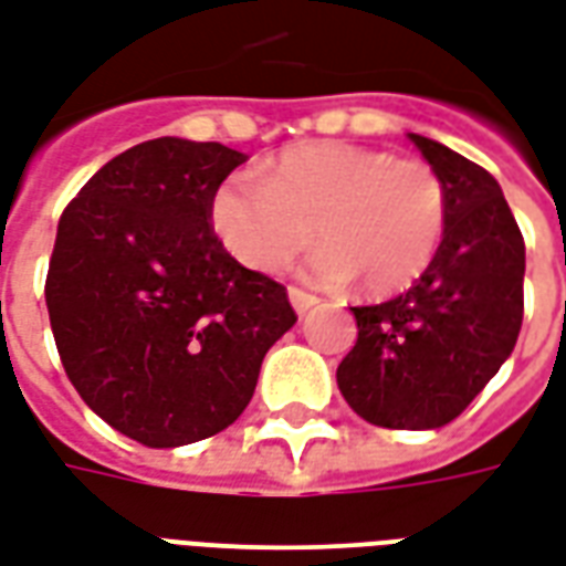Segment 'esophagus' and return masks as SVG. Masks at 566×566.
Segmentation results:
<instances>
[{
  "label": "esophagus",
  "mask_w": 566,
  "mask_h": 566,
  "mask_svg": "<svg viewBox=\"0 0 566 566\" xmlns=\"http://www.w3.org/2000/svg\"><path fill=\"white\" fill-rule=\"evenodd\" d=\"M287 300H291V305H294L296 315H305L308 308H315L317 305V296L305 294V291H300V287H287Z\"/></svg>",
  "instance_id": "1"
}]
</instances>
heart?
Returning a JSON list of instances; mask_svg holds the SVG:
<instances>
[{
  "instance_id": "1",
  "label": "heart",
  "mask_w": 566,
  "mask_h": 566,
  "mask_svg": "<svg viewBox=\"0 0 566 566\" xmlns=\"http://www.w3.org/2000/svg\"><path fill=\"white\" fill-rule=\"evenodd\" d=\"M224 249L251 270L279 272L315 240L305 275L324 287L363 279L368 294L411 287L447 230V188L432 165L384 149L317 140L266 165L261 179L230 177L209 203Z\"/></svg>"
}]
</instances>
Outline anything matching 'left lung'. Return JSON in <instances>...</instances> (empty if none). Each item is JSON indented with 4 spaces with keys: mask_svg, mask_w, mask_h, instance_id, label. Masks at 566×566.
<instances>
[{
    "mask_svg": "<svg viewBox=\"0 0 566 566\" xmlns=\"http://www.w3.org/2000/svg\"><path fill=\"white\" fill-rule=\"evenodd\" d=\"M447 188V230L413 287L354 305L357 345L338 363L345 401L380 429H441L516 347L525 242L497 179L450 146L408 134Z\"/></svg>",
    "mask_w": 566,
    "mask_h": 566,
    "instance_id": "1",
    "label": "left lung"
}]
</instances>
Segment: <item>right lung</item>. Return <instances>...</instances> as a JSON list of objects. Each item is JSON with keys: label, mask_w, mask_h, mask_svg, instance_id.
Instances as JSON below:
<instances>
[{"label": "right lung", "mask_w": 566, "mask_h": 566, "mask_svg": "<svg viewBox=\"0 0 566 566\" xmlns=\"http://www.w3.org/2000/svg\"><path fill=\"white\" fill-rule=\"evenodd\" d=\"M249 155L155 137L111 158L60 219L48 312L81 399L146 447L219 434L296 324L282 284L233 261L209 203Z\"/></svg>", "instance_id": "right-lung-1"}]
</instances>
